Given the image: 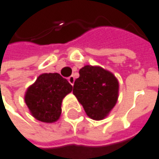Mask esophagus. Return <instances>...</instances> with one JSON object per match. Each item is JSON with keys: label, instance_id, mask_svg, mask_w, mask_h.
Segmentation results:
<instances>
[{"label": "esophagus", "instance_id": "esophagus-1", "mask_svg": "<svg viewBox=\"0 0 159 159\" xmlns=\"http://www.w3.org/2000/svg\"><path fill=\"white\" fill-rule=\"evenodd\" d=\"M68 81H69V83L73 86V85H74V82H75V78H74V76H70V77L68 78Z\"/></svg>", "mask_w": 159, "mask_h": 159}]
</instances>
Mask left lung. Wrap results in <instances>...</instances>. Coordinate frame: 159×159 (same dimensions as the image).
Returning <instances> with one entry per match:
<instances>
[{
  "label": "left lung",
  "mask_w": 159,
  "mask_h": 159,
  "mask_svg": "<svg viewBox=\"0 0 159 159\" xmlns=\"http://www.w3.org/2000/svg\"><path fill=\"white\" fill-rule=\"evenodd\" d=\"M118 92L119 82L115 76L100 66H83L73 86V93L86 114L97 121L107 117L113 109Z\"/></svg>",
  "instance_id": "left-lung-1"
}]
</instances>
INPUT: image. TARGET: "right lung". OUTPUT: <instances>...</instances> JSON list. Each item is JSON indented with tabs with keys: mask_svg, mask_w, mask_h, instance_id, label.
<instances>
[{
	"mask_svg": "<svg viewBox=\"0 0 159 159\" xmlns=\"http://www.w3.org/2000/svg\"><path fill=\"white\" fill-rule=\"evenodd\" d=\"M72 89V85L60 74L45 73L27 89L25 103L35 119L44 123H54L62 113L64 97Z\"/></svg>",
	"mask_w": 159,
	"mask_h": 159,
	"instance_id": "1",
	"label": "right lung"
}]
</instances>
